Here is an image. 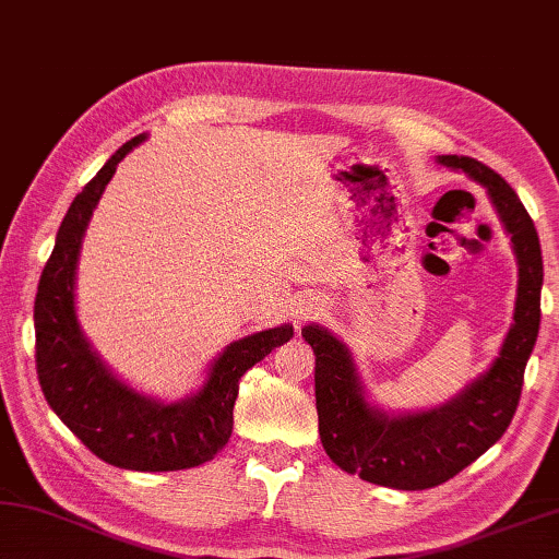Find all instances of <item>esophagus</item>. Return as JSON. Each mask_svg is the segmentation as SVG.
<instances>
[{"instance_id":"obj_1","label":"esophagus","mask_w":559,"mask_h":559,"mask_svg":"<svg viewBox=\"0 0 559 559\" xmlns=\"http://www.w3.org/2000/svg\"><path fill=\"white\" fill-rule=\"evenodd\" d=\"M312 312H314V306H312V302H310V306H302V308H298V320H308Z\"/></svg>"}]
</instances>
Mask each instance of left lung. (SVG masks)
I'll return each mask as SVG.
<instances>
[{
	"instance_id": "8db88e82",
	"label": "left lung",
	"mask_w": 559,
	"mask_h": 559,
	"mask_svg": "<svg viewBox=\"0 0 559 559\" xmlns=\"http://www.w3.org/2000/svg\"><path fill=\"white\" fill-rule=\"evenodd\" d=\"M489 190L519 257V298L501 354L454 401L428 413L389 418L369 408L347 349L318 324L302 328L314 352V405L320 440L340 469L391 489L420 491L444 484L501 438L519 408L523 373L540 330L543 253L531 215L496 170L469 156H440Z\"/></svg>"
}]
</instances>
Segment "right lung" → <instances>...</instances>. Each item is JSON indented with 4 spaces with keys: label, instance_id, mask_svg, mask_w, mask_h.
<instances>
[{
    "label": "right lung",
    "instance_id": "right-lung-1",
    "mask_svg": "<svg viewBox=\"0 0 559 559\" xmlns=\"http://www.w3.org/2000/svg\"><path fill=\"white\" fill-rule=\"evenodd\" d=\"M146 136L127 141L78 192L46 261L34 302L36 371L46 401L85 448L107 464L134 472L190 469L225 448L239 381L271 349L293 337L290 324L231 342L198 395L156 403L117 381L90 349L75 318V266L90 215L117 164Z\"/></svg>",
    "mask_w": 559,
    "mask_h": 559
}]
</instances>
